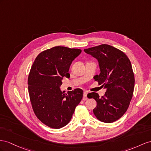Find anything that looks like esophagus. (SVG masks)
I'll list each match as a JSON object with an SVG mask.
<instances>
[{"label": "esophagus", "instance_id": "1", "mask_svg": "<svg viewBox=\"0 0 151 151\" xmlns=\"http://www.w3.org/2000/svg\"><path fill=\"white\" fill-rule=\"evenodd\" d=\"M87 94H88V92H87V91L84 92L83 97V99L84 100V101H86V100L87 99Z\"/></svg>", "mask_w": 151, "mask_h": 151}]
</instances>
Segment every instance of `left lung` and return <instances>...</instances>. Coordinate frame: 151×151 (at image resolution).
I'll list each match as a JSON object with an SVG mask.
<instances>
[{
  "label": "left lung",
  "instance_id": "obj_1",
  "mask_svg": "<svg viewBox=\"0 0 151 151\" xmlns=\"http://www.w3.org/2000/svg\"><path fill=\"white\" fill-rule=\"evenodd\" d=\"M84 51L98 59L101 73L94 78L106 88L102 97L96 92L89 93V98L97 102L94 114L100 121L114 122L126 113L133 97L134 76L131 62L121 50L109 45H100Z\"/></svg>",
  "mask_w": 151,
  "mask_h": 151
}]
</instances>
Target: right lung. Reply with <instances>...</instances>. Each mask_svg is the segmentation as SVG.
I'll return each mask as SVG.
<instances>
[{
  "mask_svg": "<svg viewBox=\"0 0 151 151\" xmlns=\"http://www.w3.org/2000/svg\"><path fill=\"white\" fill-rule=\"evenodd\" d=\"M80 49L55 46L41 52L36 58L28 76L30 103L37 119L47 126L59 129L71 119L83 97V91L75 88L65 93L60 90L64 76Z\"/></svg>",
  "mask_w": 151,
  "mask_h": 151,
  "instance_id": "obj_1",
  "label": "right lung"
}]
</instances>
